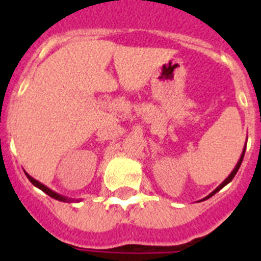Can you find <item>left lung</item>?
Returning a JSON list of instances; mask_svg holds the SVG:
<instances>
[{
    "label": "left lung",
    "mask_w": 261,
    "mask_h": 261,
    "mask_svg": "<svg viewBox=\"0 0 261 261\" xmlns=\"http://www.w3.org/2000/svg\"><path fill=\"white\" fill-rule=\"evenodd\" d=\"M244 151H246V147H244V149H243V151H242V154H241V158H239L238 163H237V166H235V167H234V170H232V171L230 172V175H229V176L226 177L225 180H223L222 183L220 184V186L217 187V188H216V190L213 191V192H212V193H209V195L206 196V197H204V199H202V200H208L209 197H212V196H213V195H216V193L218 192V191H220V190H222V188H223V187L226 186V184H229L230 181L232 180V177L235 176V174H237V172H238L239 167H241V165H242V161H243V156H244Z\"/></svg>",
    "instance_id": "left-lung-1"
}]
</instances>
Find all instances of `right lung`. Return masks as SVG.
<instances>
[{"mask_svg": "<svg viewBox=\"0 0 261 261\" xmlns=\"http://www.w3.org/2000/svg\"><path fill=\"white\" fill-rule=\"evenodd\" d=\"M24 174H26V176L29 177V180L31 181V183L34 184V186L38 187L39 190H41V191H43V192H45V193H47L48 196H50V197H52V199L59 200V201H62V202H73V201H78V200L69 199V197H66V196H62V195H60V193L55 192V191H52V190H50V188H48L47 186H44V184H41L40 181H38V180H36V179H34V177H32L31 175L27 174V172H24Z\"/></svg>", "mask_w": 261, "mask_h": 261, "instance_id": "right-lung-1", "label": "right lung"}]
</instances>
